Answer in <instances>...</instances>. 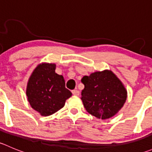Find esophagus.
I'll use <instances>...</instances> for the list:
<instances>
[{
    "mask_svg": "<svg viewBox=\"0 0 152 152\" xmlns=\"http://www.w3.org/2000/svg\"><path fill=\"white\" fill-rule=\"evenodd\" d=\"M72 93H73V95H74V96H79V95L80 94L79 91V90H72Z\"/></svg>",
    "mask_w": 152,
    "mask_h": 152,
    "instance_id": "obj_1",
    "label": "esophagus"
}]
</instances>
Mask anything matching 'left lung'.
<instances>
[{"label":"left lung","instance_id":"left-lung-1","mask_svg":"<svg viewBox=\"0 0 152 152\" xmlns=\"http://www.w3.org/2000/svg\"><path fill=\"white\" fill-rule=\"evenodd\" d=\"M83 104L87 112L98 118L113 117L123 107L127 92L122 82L110 70L95 72L82 79Z\"/></svg>","mask_w":152,"mask_h":152}]
</instances>
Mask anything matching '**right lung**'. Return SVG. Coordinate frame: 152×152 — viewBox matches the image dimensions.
<instances>
[{"mask_svg": "<svg viewBox=\"0 0 152 152\" xmlns=\"http://www.w3.org/2000/svg\"><path fill=\"white\" fill-rule=\"evenodd\" d=\"M55 64L39 65L31 75L26 96L32 108L42 116L53 114L64 107L71 92L62 75L55 73Z\"/></svg>", "mask_w": 152, "mask_h": 152, "instance_id": "add662e5", "label": "right lung"}]
</instances>
